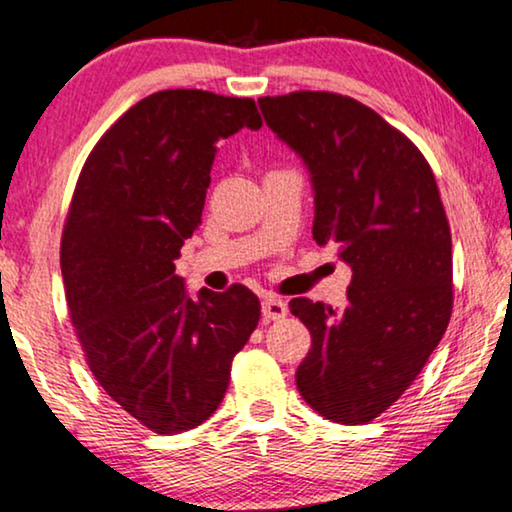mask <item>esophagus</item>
<instances>
[{"instance_id": "1", "label": "esophagus", "mask_w": 512, "mask_h": 512, "mask_svg": "<svg viewBox=\"0 0 512 512\" xmlns=\"http://www.w3.org/2000/svg\"><path fill=\"white\" fill-rule=\"evenodd\" d=\"M262 315L266 320H283L287 315V304L278 297H266L262 301Z\"/></svg>"}]
</instances>
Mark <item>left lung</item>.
<instances>
[{"instance_id": "left-lung-1", "label": "left lung", "mask_w": 512, "mask_h": 512, "mask_svg": "<svg viewBox=\"0 0 512 512\" xmlns=\"http://www.w3.org/2000/svg\"><path fill=\"white\" fill-rule=\"evenodd\" d=\"M257 104L311 174L315 243L352 269L343 311L290 301L313 338L297 387L327 420L366 424L408 390L450 322L452 241L436 178L415 143L357 99L301 90Z\"/></svg>"}]
</instances>
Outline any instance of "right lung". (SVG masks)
Returning <instances> with one entry per match:
<instances>
[{"instance_id": "1", "label": "right lung", "mask_w": 512, "mask_h": 512, "mask_svg": "<svg viewBox=\"0 0 512 512\" xmlns=\"http://www.w3.org/2000/svg\"><path fill=\"white\" fill-rule=\"evenodd\" d=\"M259 129L253 99L162 90L106 132L78 176L62 278L78 341L109 397L157 434L199 427L259 322L248 287L190 297L176 259L201 225L218 141Z\"/></svg>"}]
</instances>
